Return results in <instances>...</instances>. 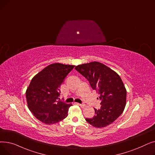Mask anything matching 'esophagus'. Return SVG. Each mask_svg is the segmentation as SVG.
Wrapping results in <instances>:
<instances>
[{
  "label": "esophagus",
  "instance_id": "34e87169",
  "mask_svg": "<svg viewBox=\"0 0 155 155\" xmlns=\"http://www.w3.org/2000/svg\"><path fill=\"white\" fill-rule=\"evenodd\" d=\"M79 106H80L81 107H85V104H77Z\"/></svg>",
  "mask_w": 155,
  "mask_h": 155
}]
</instances>
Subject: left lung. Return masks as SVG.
I'll return each instance as SVG.
<instances>
[{
	"instance_id": "left-lung-1",
	"label": "left lung",
	"mask_w": 155,
	"mask_h": 155,
	"mask_svg": "<svg viewBox=\"0 0 155 155\" xmlns=\"http://www.w3.org/2000/svg\"><path fill=\"white\" fill-rule=\"evenodd\" d=\"M75 70L88 80L101 101V109H94L95 116L85 120L98 128L110 125L121 115L126 106L127 92L120 77L106 65L97 61L79 64Z\"/></svg>"
}]
</instances>
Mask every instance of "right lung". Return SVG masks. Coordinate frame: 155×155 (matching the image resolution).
Listing matches in <instances>:
<instances>
[{
  "mask_svg": "<svg viewBox=\"0 0 155 155\" xmlns=\"http://www.w3.org/2000/svg\"><path fill=\"white\" fill-rule=\"evenodd\" d=\"M74 65L53 63L32 78L26 92L28 106L39 120L53 124L68 116L72 104L60 101V87Z\"/></svg>",
  "mask_w": 155,
  "mask_h": 155,
  "instance_id": "1",
  "label": "right lung"
}]
</instances>
